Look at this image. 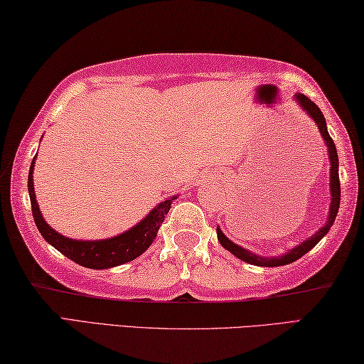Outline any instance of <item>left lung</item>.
<instances>
[{
    "instance_id": "obj_1",
    "label": "left lung",
    "mask_w": 364,
    "mask_h": 364,
    "mask_svg": "<svg viewBox=\"0 0 364 364\" xmlns=\"http://www.w3.org/2000/svg\"><path fill=\"white\" fill-rule=\"evenodd\" d=\"M294 99L299 102V105L304 108V112L309 114V117L315 121L318 129H320V134L324 142H326L328 146V153H329V161H331V208H329V214H328V220L326 225L321 227L314 237H310L309 240H305L304 243H301L296 247H292L289 252H286L284 256H278V257H262L257 256V254H252L245 247H241L238 245H235L232 240H228L224 233H222L220 228L218 227V240L219 243L225 247L227 251H230L235 257H238L245 262L251 264V265H259V267H279V265H288L291 262H296L297 259H301L304 254H307L311 247H315L320 240L329 232V228L333 227L336 215L339 213V205H341V182H339V156H337V150L336 145L331 139L329 132H328V126H326V119H324L323 113L320 108H318L314 102H311L307 95L304 94H296Z\"/></svg>"
}]
</instances>
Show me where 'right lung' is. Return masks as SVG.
Wrapping results in <instances>:
<instances>
[{
  "label": "right lung",
  "instance_id": "right-lung-1",
  "mask_svg": "<svg viewBox=\"0 0 364 364\" xmlns=\"http://www.w3.org/2000/svg\"><path fill=\"white\" fill-rule=\"evenodd\" d=\"M33 169H35V158L30 164L28 172V193L31 201V211H33V219L38 230L43 235V238L48 241L50 246H54L57 251H60L63 256L73 260L78 265L86 267V269L102 270L110 269V267L123 265L129 260L139 257L144 254L149 246L156 238L159 227L164 222V215L169 213L172 200L177 196H172L159 203L149 213L146 218L134 225L129 230L118 235V237L97 240V241H81L72 240L57 233L54 228H50L46 220L43 219L40 206H38L35 198V187H33Z\"/></svg>",
  "mask_w": 364,
  "mask_h": 364
}]
</instances>
